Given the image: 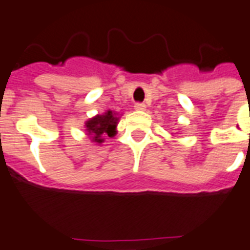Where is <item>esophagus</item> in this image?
Here are the masks:
<instances>
[{
    "mask_svg": "<svg viewBox=\"0 0 250 250\" xmlns=\"http://www.w3.org/2000/svg\"><path fill=\"white\" fill-rule=\"evenodd\" d=\"M134 108L137 109V111H145L146 109V104L145 103H141V102H137L134 105Z\"/></svg>",
    "mask_w": 250,
    "mask_h": 250,
    "instance_id": "obj_1",
    "label": "esophagus"
}]
</instances>
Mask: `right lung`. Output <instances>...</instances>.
Masks as SVG:
<instances>
[{"instance_id": "right-lung-1", "label": "right lung", "mask_w": 250, "mask_h": 250, "mask_svg": "<svg viewBox=\"0 0 250 250\" xmlns=\"http://www.w3.org/2000/svg\"><path fill=\"white\" fill-rule=\"evenodd\" d=\"M117 117L112 111H107L104 115H98L93 119H90L86 123V130L89 131V135H91L94 142L102 143L104 141L102 135H108L113 137L116 134V125H117Z\"/></svg>"}]
</instances>
